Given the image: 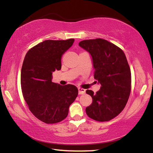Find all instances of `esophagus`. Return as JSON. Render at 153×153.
<instances>
[{"label": "esophagus", "instance_id": "esophagus-1", "mask_svg": "<svg viewBox=\"0 0 153 153\" xmlns=\"http://www.w3.org/2000/svg\"><path fill=\"white\" fill-rule=\"evenodd\" d=\"M78 92H79V94H85V92H86V90L81 88H79Z\"/></svg>", "mask_w": 153, "mask_h": 153}]
</instances>
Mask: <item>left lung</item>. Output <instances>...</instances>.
Masks as SVG:
<instances>
[{"instance_id":"obj_1","label":"left lung","mask_w":153,"mask_h":153,"mask_svg":"<svg viewBox=\"0 0 153 153\" xmlns=\"http://www.w3.org/2000/svg\"><path fill=\"white\" fill-rule=\"evenodd\" d=\"M79 46L91 55L94 78L101 85L96 94L86 90L92 98L86 114L96 121H109L123 111L130 94L131 71L126 56L118 46L101 38L83 40Z\"/></svg>"}]
</instances>
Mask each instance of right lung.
<instances>
[{
    "mask_svg": "<svg viewBox=\"0 0 153 153\" xmlns=\"http://www.w3.org/2000/svg\"><path fill=\"white\" fill-rule=\"evenodd\" d=\"M74 39L43 41L27 52L21 71L23 96L31 112L46 123L60 122L78 94L74 85L52 82V74L61 68V58Z\"/></svg>",
    "mask_w": 153,
    "mask_h": 153,
    "instance_id": "add662e5",
    "label": "right lung"
}]
</instances>
